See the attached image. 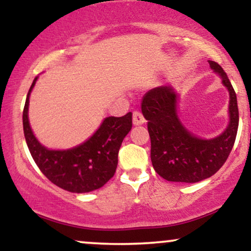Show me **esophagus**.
Returning <instances> with one entry per match:
<instances>
[{"instance_id":"1","label":"esophagus","mask_w":251,"mask_h":251,"mask_svg":"<svg viewBox=\"0 0 251 251\" xmlns=\"http://www.w3.org/2000/svg\"><path fill=\"white\" fill-rule=\"evenodd\" d=\"M145 123V118H144L143 113L139 111L133 112V124L134 125H142V124Z\"/></svg>"}]
</instances>
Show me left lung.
Listing matches in <instances>:
<instances>
[{"mask_svg":"<svg viewBox=\"0 0 251 251\" xmlns=\"http://www.w3.org/2000/svg\"><path fill=\"white\" fill-rule=\"evenodd\" d=\"M209 63L230 94V123L220 137L200 139L185 129L177 117V96L171 87L153 88L144 96L142 112L149 120L152 165L169 181L197 183L211 177L226 163L235 144L238 128L235 89L223 68L215 61Z\"/></svg>","mask_w":251,"mask_h":251,"instance_id":"obj_1","label":"left lung"}]
</instances>
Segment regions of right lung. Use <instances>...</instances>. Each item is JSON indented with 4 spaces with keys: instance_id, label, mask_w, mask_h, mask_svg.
<instances>
[{
    "instance_id": "obj_1",
    "label": "right lung",
    "mask_w": 251,
    "mask_h": 251,
    "mask_svg": "<svg viewBox=\"0 0 251 251\" xmlns=\"http://www.w3.org/2000/svg\"><path fill=\"white\" fill-rule=\"evenodd\" d=\"M36 79L24 108L25 138L34 162L51 183L63 190L82 194L100 189L116 174L118 152L132 128V113L106 118L96 133L76 148L67 151L48 150L37 142L28 120L29 94Z\"/></svg>"
}]
</instances>
